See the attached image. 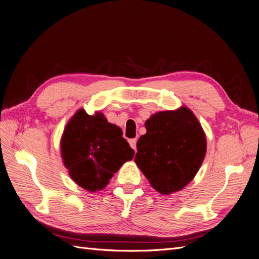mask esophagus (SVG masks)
Masks as SVG:
<instances>
[{
  "label": "esophagus",
  "instance_id": "esophagus-1",
  "mask_svg": "<svg viewBox=\"0 0 259 259\" xmlns=\"http://www.w3.org/2000/svg\"><path fill=\"white\" fill-rule=\"evenodd\" d=\"M129 144H130V147L132 149L136 150L137 149V139H130L129 140Z\"/></svg>",
  "mask_w": 259,
  "mask_h": 259
}]
</instances>
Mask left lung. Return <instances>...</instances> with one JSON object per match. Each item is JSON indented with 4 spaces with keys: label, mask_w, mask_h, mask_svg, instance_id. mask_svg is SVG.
I'll use <instances>...</instances> for the list:
<instances>
[{
    "label": "left lung",
    "mask_w": 259,
    "mask_h": 259,
    "mask_svg": "<svg viewBox=\"0 0 259 259\" xmlns=\"http://www.w3.org/2000/svg\"><path fill=\"white\" fill-rule=\"evenodd\" d=\"M135 162L161 194L180 191L195 177L206 152V139L189 108L161 111L146 121Z\"/></svg>",
    "instance_id": "obj_1"
}]
</instances>
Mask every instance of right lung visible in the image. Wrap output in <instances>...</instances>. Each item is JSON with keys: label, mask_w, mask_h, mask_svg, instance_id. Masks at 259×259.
Instances as JSON below:
<instances>
[{"label": "right lung", "mask_w": 259, "mask_h": 259, "mask_svg": "<svg viewBox=\"0 0 259 259\" xmlns=\"http://www.w3.org/2000/svg\"><path fill=\"white\" fill-rule=\"evenodd\" d=\"M64 164L74 181L87 191L102 190L125 161L135 155L122 130L102 113L80 109L69 120L62 138Z\"/></svg>", "instance_id": "add662e5"}]
</instances>
